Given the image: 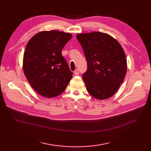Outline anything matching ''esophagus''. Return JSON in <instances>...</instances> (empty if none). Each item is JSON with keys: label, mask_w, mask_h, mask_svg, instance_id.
<instances>
[{"label": "esophagus", "mask_w": 151, "mask_h": 151, "mask_svg": "<svg viewBox=\"0 0 151 151\" xmlns=\"http://www.w3.org/2000/svg\"><path fill=\"white\" fill-rule=\"evenodd\" d=\"M74 74H75L76 76H78V74H79V70H78V69H76V70H74Z\"/></svg>", "instance_id": "1"}]
</instances>
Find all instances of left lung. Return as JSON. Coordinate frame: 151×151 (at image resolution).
Returning <instances> with one entry per match:
<instances>
[{
	"instance_id": "obj_1",
	"label": "left lung",
	"mask_w": 151,
	"mask_h": 151,
	"mask_svg": "<svg viewBox=\"0 0 151 151\" xmlns=\"http://www.w3.org/2000/svg\"><path fill=\"white\" fill-rule=\"evenodd\" d=\"M87 61L82 79L90 94L103 100L112 96L123 82L127 68L126 56L119 42L100 32L78 34Z\"/></svg>"
}]
</instances>
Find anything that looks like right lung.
Here are the masks:
<instances>
[{
    "mask_svg": "<svg viewBox=\"0 0 151 151\" xmlns=\"http://www.w3.org/2000/svg\"><path fill=\"white\" fill-rule=\"evenodd\" d=\"M70 33L41 31L29 40L23 56L24 74L33 89L46 98L65 90L73 77L61 51L72 38Z\"/></svg>",
    "mask_w": 151,
    "mask_h": 151,
    "instance_id": "right-lung-1",
    "label": "right lung"
}]
</instances>
